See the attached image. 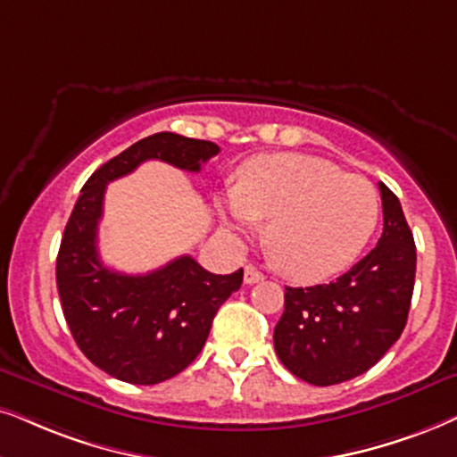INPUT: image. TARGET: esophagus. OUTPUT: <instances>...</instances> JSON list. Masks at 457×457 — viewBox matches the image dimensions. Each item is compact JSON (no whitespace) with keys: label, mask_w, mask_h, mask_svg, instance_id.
I'll return each instance as SVG.
<instances>
[{"label":"esophagus","mask_w":457,"mask_h":457,"mask_svg":"<svg viewBox=\"0 0 457 457\" xmlns=\"http://www.w3.org/2000/svg\"><path fill=\"white\" fill-rule=\"evenodd\" d=\"M263 280V274L259 271L255 265H246L245 268V282L246 285H255V282H262Z\"/></svg>","instance_id":"1"}]
</instances>
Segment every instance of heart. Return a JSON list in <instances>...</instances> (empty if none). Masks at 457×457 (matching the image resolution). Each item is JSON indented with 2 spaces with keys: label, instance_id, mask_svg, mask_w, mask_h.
I'll return each instance as SVG.
<instances>
[{
  "label": "heart",
  "instance_id": "b5f03b06",
  "mask_svg": "<svg viewBox=\"0 0 457 457\" xmlns=\"http://www.w3.org/2000/svg\"><path fill=\"white\" fill-rule=\"evenodd\" d=\"M229 228L255 229L291 278L319 282L339 274L365 251L379 221V195L365 177L305 154H270L245 162L236 187L219 195Z\"/></svg>",
  "mask_w": 457,
  "mask_h": 457
}]
</instances>
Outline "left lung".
I'll return each mask as SVG.
<instances>
[{"label":"left lung","mask_w":457,"mask_h":457,"mask_svg":"<svg viewBox=\"0 0 457 457\" xmlns=\"http://www.w3.org/2000/svg\"><path fill=\"white\" fill-rule=\"evenodd\" d=\"M384 232L378 246L335 282L287 287L274 348L293 375L314 386L365 373L401 337L415 282V242L401 202L379 183Z\"/></svg>","instance_id":"obj_1"}]
</instances>
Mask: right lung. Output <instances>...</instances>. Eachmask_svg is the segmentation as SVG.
<instances>
[{"mask_svg":"<svg viewBox=\"0 0 457 457\" xmlns=\"http://www.w3.org/2000/svg\"><path fill=\"white\" fill-rule=\"evenodd\" d=\"M217 154L211 141L155 132L92 172L75 202L56 257L62 314L84 356L115 379L152 386L192 365L217 310L238 291L245 271L211 274L189 255L138 276L105 268L96 232L107 183L147 160L198 172Z\"/></svg>","mask_w":457,"mask_h":457,"instance_id":"add662e5","label":"right lung"}]
</instances>
